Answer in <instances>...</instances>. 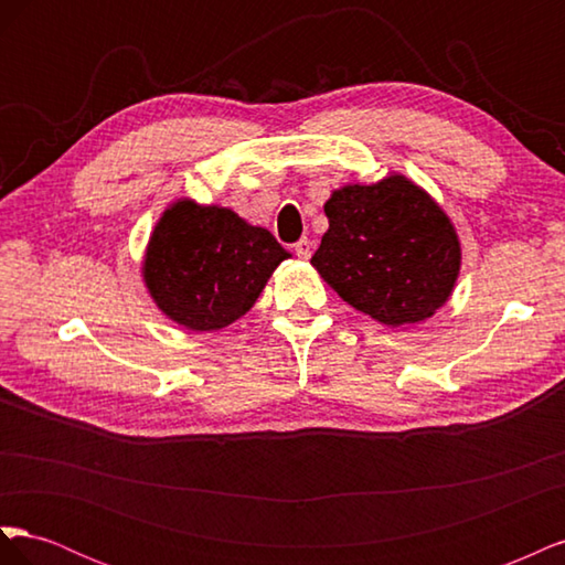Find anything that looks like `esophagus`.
<instances>
[{
	"label": "esophagus",
	"instance_id": "esophagus-1",
	"mask_svg": "<svg viewBox=\"0 0 565 565\" xmlns=\"http://www.w3.org/2000/svg\"><path fill=\"white\" fill-rule=\"evenodd\" d=\"M295 252H297V256L299 259H303V262H309L311 259V252H313V245H311V241H299L297 245H295Z\"/></svg>",
	"mask_w": 565,
	"mask_h": 565
}]
</instances>
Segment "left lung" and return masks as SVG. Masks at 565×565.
I'll use <instances>...</instances> for the list:
<instances>
[{
	"instance_id": "obj_1",
	"label": "left lung",
	"mask_w": 565,
	"mask_h": 565,
	"mask_svg": "<svg viewBox=\"0 0 565 565\" xmlns=\"http://www.w3.org/2000/svg\"><path fill=\"white\" fill-rule=\"evenodd\" d=\"M313 268L355 311L388 328L431 318L452 295L461 247L450 216L403 174L349 183L324 202Z\"/></svg>"
}]
</instances>
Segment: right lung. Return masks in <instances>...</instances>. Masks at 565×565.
<instances>
[{
    "label": "right lung",
    "mask_w": 565,
    "mask_h": 565,
    "mask_svg": "<svg viewBox=\"0 0 565 565\" xmlns=\"http://www.w3.org/2000/svg\"><path fill=\"white\" fill-rule=\"evenodd\" d=\"M289 256L270 231L233 210L183 198L152 228L141 273L169 320L212 332L245 316Z\"/></svg>",
    "instance_id": "right-lung-1"
}]
</instances>
